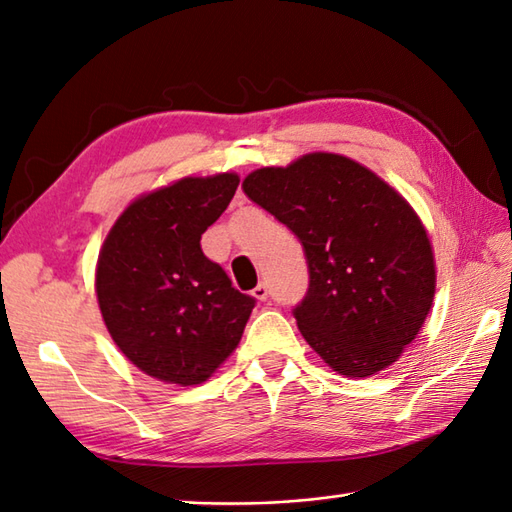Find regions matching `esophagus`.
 Listing matches in <instances>:
<instances>
[{"label": "esophagus", "mask_w": 512, "mask_h": 512, "mask_svg": "<svg viewBox=\"0 0 512 512\" xmlns=\"http://www.w3.org/2000/svg\"><path fill=\"white\" fill-rule=\"evenodd\" d=\"M268 294H270V292H268V285H266V283H259L257 288L253 290V296H255L257 301H266Z\"/></svg>", "instance_id": "esophagus-1"}]
</instances>
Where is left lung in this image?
Segmentation results:
<instances>
[{"mask_svg": "<svg viewBox=\"0 0 512 512\" xmlns=\"http://www.w3.org/2000/svg\"><path fill=\"white\" fill-rule=\"evenodd\" d=\"M242 189L303 244L310 288L294 318L307 344L355 379L397 362L436 288L430 237L408 200L331 152L255 170Z\"/></svg>", "mask_w": 512, "mask_h": 512, "instance_id": "left-lung-1", "label": "left lung"}]
</instances>
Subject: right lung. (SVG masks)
<instances>
[{
	"mask_svg": "<svg viewBox=\"0 0 512 512\" xmlns=\"http://www.w3.org/2000/svg\"><path fill=\"white\" fill-rule=\"evenodd\" d=\"M237 183L229 172L187 176L141 196L102 244L95 292L104 325L126 358L161 382H207L235 351L255 307L200 248Z\"/></svg>",
	"mask_w": 512,
	"mask_h": 512,
	"instance_id": "obj_1",
	"label": "right lung"
}]
</instances>
